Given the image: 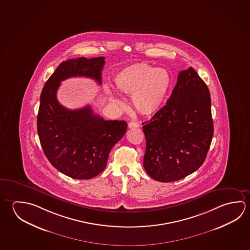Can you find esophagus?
Listing matches in <instances>:
<instances>
[{
	"label": "esophagus",
	"instance_id": "obj_1",
	"mask_svg": "<svg viewBox=\"0 0 250 250\" xmlns=\"http://www.w3.org/2000/svg\"><path fill=\"white\" fill-rule=\"evenodd\" d=\"M140 126V125L138 123H136V122H130V123L128 124V127L129 128H136V127Z\"/></svg>",
	"mask_w": 250,
	"mask_h": 250
}]
</instances>
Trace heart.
<instances>
[{
  "label": "heart",
  "mask_w": 250,
  "mask_h": 250,
  "mask_svg": "<svg viewBox=\"0 0 250 250\" xmlns=\"http://www.w3.org/2000/svg\"><path fill=\"white\" fill-rule=\"evenodd\" d=\"M119 91L132 99L140 114L151 116L162 108L171 86L169 73L146 63H135L124 67L114 77Z\"/></svg>",
  "instance_id": "obj_1"
}]
</instances>
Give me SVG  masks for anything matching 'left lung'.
I'll use <instances>...</instances> for the list:
<instances>
[{"label": "left lung", "instance_id": "left-lung-1", "mask_svg": "<svg viewBox=\"0 0 250 250\" xmlns=\"http://www.w3.org/2000/svg\"><path fill=\"white\" fill-rule=\"evenodd\" d=\"M142 125L143 164L153 179L175 182L202 166L212 140L213 122L209 88L192 67L180 72L166 105Z\"/></svg>", "mask_w": 250, "mask_h": 250}]
</instances>
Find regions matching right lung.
Segmentation results:
<instances>
[{
    "label": "right lung",
    "instance_id": "obj_1",
    "mask_svg": "<svg viewBox=\"0 0 250 250\" xmlns=\"http://www.w3.org/2000/svg\"><path fill=\"white\" fill-rule=\"evenodd\" d=\"M104 57L63 62L44 84L37 119L40 144L49 162L74 179H91L105 168L109 153L127 129L123 120H104L90 105L69 110L57 100L61 83L83 76L102 83Z\"/></svg>",
    "mask_w": 250,
    "mask_h": 250
}]
</instances>
